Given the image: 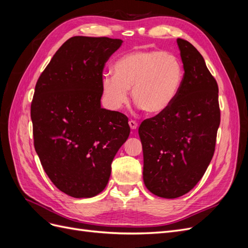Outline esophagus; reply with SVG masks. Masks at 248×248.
Wrapping results in <instances>:
<instances>
[{"mask_svg":"<svg viewBox=\"0 0 248 248\" xmlns=\"http://www.w3.org/2000/svg\"><path fill=\"white\" fill-rule=\"evenodd\" d=\"M128 123H129V126H130L131 129H137V128H138L139 124H138L136 121H134V120H130V121H129Z\"/></svg>","mask_w":248,"mask_h":248,"instance_id":"1","label":"esophagus"}]
</instances>
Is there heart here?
Wrapping results in <instances>:
<instances>
[{
	"label": "heart",
	"instance_id": "obj_1",
	"mask_svg": "<svg viewBox=\"0 0 248 248\" xmlns=\"http://www.w3.org/2000/svg\"><path fill=\"white\" fill-rule=\"evenodd\" d=\"M114 74L102 77L103 99L112 110L128 101V89L138 106L149 114H159L174 102L183 82V65L171 52L133 50L112 65Z\"/></svg>",
	"mask_w": 248,
	"mask_h": 248
}]
</instances>
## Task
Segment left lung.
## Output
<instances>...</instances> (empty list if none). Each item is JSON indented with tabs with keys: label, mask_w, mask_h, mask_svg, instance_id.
Wrapping results in <instances>:
<instances>
[{
	"label": "left lung",
	"mask_w": 248,
	"mask_h": 248,
	"mask_svg": "<svg viewBox=\"0 0 248 248\" xmlns=\"http://www.w3.org/2000/svg\"><path fill=\"white\" fill-rule=\"evenodd\" d=\"M177 43L184 67L181 89L166 110L139 128L145 185L164 199L182 197L204 176L220 124L218 86L204 58L190 42Z\"/></svg>",
	"instance_id": "left-lung-1"
}]
</instances>
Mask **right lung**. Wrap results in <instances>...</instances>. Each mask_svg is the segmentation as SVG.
<instances>
[{
  "label": "right lung",
  "instance_id": "1",
  "mask_svg": "<svg viewBox=\"0 0 248 248\" xmlns=\"http://www.w3.org/2000/svg\"><path fill=\"white\" fill-rule=\"evenodd\" d=\"M122 42L71 37L37 80L34 147L50 181L72 198H92L106 188L112 159L129 137L128 118L100 106L104 65Z\"/></svg>",
  "mask_w": 248,
  "mask_h": 248
}]
</instances>
